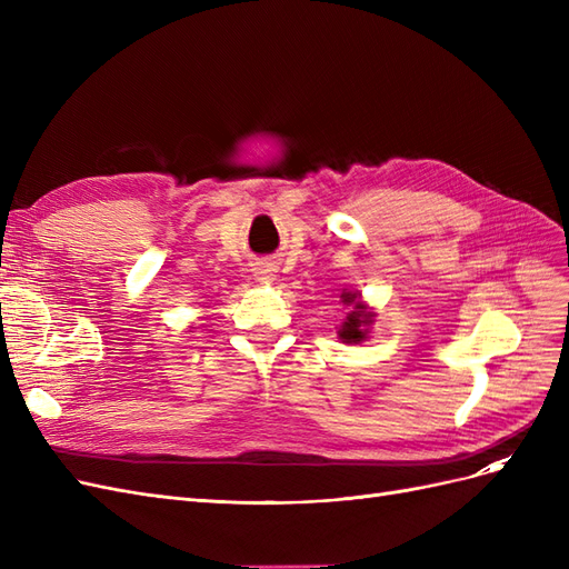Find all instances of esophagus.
Segmentation results:
<instances>
[{"mask_svg": "<svg viewBox=\"0 0 569 569\" xmlns=\"http://www.w3.org/2000/svg\"><path fill=\"white\" fill-rule=\"evenodd\" d=\"M253 274H256V280L270 282V280L274 278V268H270L268 263H261V266H256V268H253Z\"/></svg>", "mask_w": 569, "mask_h": 569, "instance_id": "esophagus-1", "label": "esophagus"}]
</instances>
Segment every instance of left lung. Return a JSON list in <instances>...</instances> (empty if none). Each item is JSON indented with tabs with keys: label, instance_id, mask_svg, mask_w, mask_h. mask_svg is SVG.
<instances>
[{
	"label": "left lung",
	"instance_id": "left-lung-1",
	"mask_svg": "<svg viewBox=\"0 0 569 569\" xmlns=\"http://www.w3.org/2000/svg\"><path fill=\"white\" fill-rule=\"evenodd\" d=\"M343 297V303H353L356 306V311H351L349 316H347V322L341 325V330H339V337L347 341V343H358V341H363L366 339V335H368V330L366 327L370 325V318H372V313H366L363 311V303H358L356 301V295H341Z\"/></svg>",
	"mask_w": 569,
	"mask_h": 569
}]
</instances>
